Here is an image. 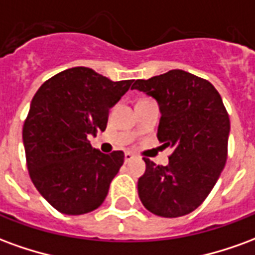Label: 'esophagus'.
I'll use <instances>...</instances> for the list:
<instances>
[{
  "label": "esophagus",
  "mask_w": 255,
  "mask_h": 255,
  "mask_svg": "<svg viewBox=\"0 0 255 255\" xmlns=\"http://www.w3.org/2000/svg\"><path fill=\"white\" fill-rule=\"evenodd\" d=\"M133 157H135V155H133L132 153H129V151H127V153L124 154V161H126V162H129V161L132 160Z\"/></svg>",
  "instance_id": "1"
}]
</instances>
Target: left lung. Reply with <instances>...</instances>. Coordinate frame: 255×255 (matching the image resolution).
I'll return each instance as SVG.
<instances>
[{
    "instance_id": "left-lung-1",
    "label": "left lung",
    "mask_w": 255,
    "mask_h": 255,
    "mask_svg": "<svg viewBox=\"0 0 255 255\" xmlns=\"http://www.w3.org/2000/svg\"><path fill=\"white\" fill-rule=\"evenodd\" d=\"M132 89L157 101V138L173 149L166 166L143 158L139 198L153 214L186 216L205 201L224 169L230 117L223 100L213 84L182 69L136 80Z\"/></svg>"
}]
</instances>
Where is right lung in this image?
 Wrapping results in <instances>:
<instances>
[{"label": "right lung", "mask_w": 255, "mask_h": 255, "mask_svg": "<svg viewBox=\"0 0 255 255\" xmlns=\"http://www.w3.org/2000/svg\"><path fill=\"white\" fill-rule=\"evenodd\" d=\"M132 83L76 67L54 75L34 95L23 127L27 168L36 190L58 212L79 216L105 201L124 153L104 154L89 138L105 131L109 109Z\"/></svg>", "instance_id": "1"}]
</instances>
